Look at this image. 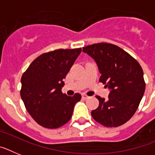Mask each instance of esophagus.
Instances as JSON below:
<instances>
[{"mask_svg":"<svg viewBox=\"0 0 155 155\" xmlns=\"http://www.w3.org/2000/svg\"><path fill=\"white\" fill-rule=\"evenodd\" d=\"M82 98H83L84 99H88L89 96L88 95H87L86 94H83V95H82Z\"/></svg>","mask_w":155,"mask_h":155,"instance_id":"obj_1","label":"esophagus"}]
</instances>
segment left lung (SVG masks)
<instances>
[{
    "instance_id": "8db88e82",
    "label": "left lung",
    "mask_w": 155,
    "mask_h": 155,
    "mask_svg": "<svg viewBox=\"0 0 155 155\" xmlns=\"http://www.w3.org/2000/svg\"><path fill=\"white\" fill-rule=\"evenodd\" d=\"M83 51L95 60L101 73L99 82L110 89L107 99L96 95L99 104L91 111L93 119L107 127L123 125L134 115L145 91L142 67L130 54L109 43L88 45Z\"/></svg>"
}]
</instances>
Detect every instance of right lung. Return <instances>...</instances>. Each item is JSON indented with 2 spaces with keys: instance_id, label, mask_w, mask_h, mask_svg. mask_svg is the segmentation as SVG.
I'll return each instance as SVG.
<instances>
[{
  "instance_id": "1",
  "label": "right lung",
  "mask_w": 155,
  "mask_h": 155,
  "mask_svg": "<svg viewBox=\"0 0 155 155\" xmlns=\"http://www.w3.org/2000/svg\"><path fill=\"white\" fill-rule=\"evenodd\" d=\"M82 49H56L36 58L21 77V96L32 119L48 129L62 127L71 119L75 104L81 99L75 93L61 91L67 74Z\"/></svg>"
}]
</instances>
